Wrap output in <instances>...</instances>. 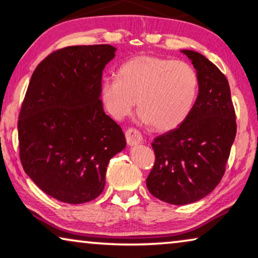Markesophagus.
<instances>
[{"instance_id":"obj_1","label":"esophagus","mask_w":258,"mask_h":258,"mask_svg":"<svg viewBox=\"0 0 258 258\" xmlns=\"http://www.w3.org/2000/svg\"><path fill=\"white\" fill-rule=\"evenodd\" d=\"M125 138L128 146H137L142 142V135L137 128H128L125 133Z\"/></svg>"}]
</instances>
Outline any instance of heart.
Instances as JSON below:
<instances>
[{
	"mask_svg": "<svg viewBox=\"0 0 258 258\" xmlns=\"http://www.w3.org/2000/svg\"><path fill=\"white\" fill-rule=\"evenodd\" d=\"M118 78H106L100 94L116 120L128 116L137 104L140 119L158 131H171L184 121L198 94V75L184 61L138 55L121 64Z\"/></svg>",
	"mask_w": 258,
	"mask_h": 258,
	"instance_id": "1",
	"label": "heart"
}]
</instances>
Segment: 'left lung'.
<instances>
[{
  "label": "left lung",
  "instance_id": "8db88e82",
  "mask_svg": "<svg viewBox=\"0 0 258 258\" xmlns=\"http://www.w3.org/2000/svg\"><path fill=\"white\" fill-rule=\"evenodd\" d=\"M197 72L198 97L187 118L152 142L156 160L147 187L172 205L206 197L224 175L237 133L229 82L206 56L182 50Z\"/></svg>",
  "mask_w": 258,
  "mask_h": 258
}]
</instances>
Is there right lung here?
I'll list each match as a JSON object with an SVG mask.
<instances>
[{
	"instance_id": "obj_1",
	"label": "right lung",
	"mask_w": 258,
	"mask_h": 258,
	"mask_svg": "<svg viewBox=\"0 0 258 258\" xmlns=\"http://www.w3.org/2000/svg\"><path fill=\"white\" fill-rule=\"evenodd\" d=\"M109 44L67 46L35 69L20 109L19 155L42 191L67 204L99 197L109 160L126 147L120 126L100 100Z\"/></svg>"
}]
</instances>
